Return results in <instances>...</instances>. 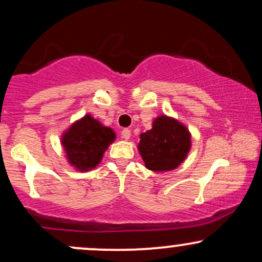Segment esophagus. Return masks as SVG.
<instances>
[{
    "label": "esophagus",
    "instance_id": "obj_1",
    "mask_svg": "<svg viewBox=\"0 0 262 262\" xmlns=\"http://www.w3.org/2000/svg\"><path fill=\"white\" fill-rule=\"evenodd\" d=\"M130 135H132V133H130V130H129V129H123V130H122V138H123V139L129 140V139H130Z\"/></svg>",
    "mask_w": 262,
    "mask_h": 262
}]
</instances>
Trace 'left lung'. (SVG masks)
Listing matches in <instances>:
<instances>
[{"instance_id": "obj_1", "label": "left lung", "mask_w": 262, "mask_h": 262, "mask_svg": "<svg viewBox=\"0 0 262 262\" xmlns=\"http://www.w3.org/2000/svg\"><path fill=\"white\" fill-rule=\"evenodd\" d=\"M191 133L182 123L167 116L156 117L152 128L140 134L138 144L146 169L162 172L175 170L187 158Z\"/></svg>"}]
</instances>
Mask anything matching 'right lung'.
Returning <instances> with one entry per match:
<instances>
[{"mask_svg":"<svg viewBox=\"0 0 262 262\" xmlns=\"http://www.w3.org/2000/svg\"><path fill=\"white\" fill-rule=\"evenodd\" d=\"M116 139L112 128L104 127L90 114L71 124L61 137L66 159L79 171L95 169L110 144Z\"/></svg>","mask_w":262,"mask_h":262,"instance_id":"right-lung-1","label":"right lung"}]
</instances>
